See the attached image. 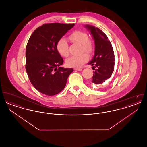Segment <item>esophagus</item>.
<instances>
[{"instance_id":"34e87169","label":"esophagus","mask_w":147,"mask_h":147,"mask_svg":"<svg viewBox=\"0 0 147 147\" xmlns=\"http://www.w3.org/2000/svg\"><path fill=\"white\" fill-rule=\"evenodd\" d=\"M74 70H78V71H81V70H82V69H81V68H74Z\"/></svg>"}]
</instances>
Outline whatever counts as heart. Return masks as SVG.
I'll return each mask as SVG.
<instances>
[{
	"instance_id": "obj_1",
	"label": "heart",
	"mask_w": 147,
	"mask_h": 147,
	"mask_svg": "<svg viewBox=\"0 0 147 147\" xmlns=\"http://www.w3.org/2000/svg\"><path fill=\"white\" fill-rule=\"evenodd\" d=\"M70 40L74 43L82 45V52L84 51L91 53L93 52V45L89 41V36L86 33L81 31H75L73 32L69 37ZM56 49L59 54L62 57H67L69 56V45L67 40L64 38H61L57 43ZM89 59V56L86 53H83L79 56H71L66 60V64L69 67L79 68Z\"/></svg>"
}]
</instances>
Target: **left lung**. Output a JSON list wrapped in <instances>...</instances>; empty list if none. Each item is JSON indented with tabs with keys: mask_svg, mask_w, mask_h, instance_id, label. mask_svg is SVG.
<instances>
[{
	"mask_svg": "<svg viewBox=\"0 0 147 147\" xmlns=\"http://www.w3.org/2000/svg\"><path fill=\"white\" fill-rule=\"evenodd\" d=\"M85 26L90 31L95 42V55L88 63L96 68L93 71L91 82L100 85L111 77L114 70L115 58L113 49L111 43L102 31L89 25Z\"/></svg>",
	"mask_w": 147,
	"mask_h": 147,
	"instance_id": "1",
	"label": "left lung"
}]
</instances>
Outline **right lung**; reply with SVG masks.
<instances>
[{"label": "right lung", "mask_w": 147, "mask_h": 147, "mask_svg": "<svg viewBox=\"0 0 147 147\" xmlns=\"http://www.w3.org/2000/svg\"><path fill=\"white\" fill-rule=\"evenodd\" d=\"M74 24L49 23L36 28L26 49V70L35 89L52 96L62 91L73 68H64L63 59L58 52V41Z\"/></svg>", "instance_id": "obj_1"}]
</instances>
